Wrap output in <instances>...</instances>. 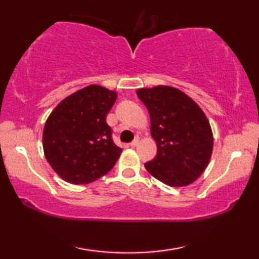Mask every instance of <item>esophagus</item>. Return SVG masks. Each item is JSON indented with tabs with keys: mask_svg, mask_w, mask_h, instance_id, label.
I'll list each match as a JSON object with an SVG mask.
<instances>
[{
	"mask_svg": "<svg viewBox=\"0 0 259 259\" xmlns=\"http://www.w3.org/2000/svg\"><path fill=\"white\" fill-rule=\"evenodd\" d=\"M138 143H139V139L136 138L135 140H133V142L130 143V146H131V147H136V146L138 145Z\"/></svg>",
	"mask_w": 259,
	"mask_h": 259,
	"instance_id": "obj_1",
	"label": "esophagus"
}]
</instances>
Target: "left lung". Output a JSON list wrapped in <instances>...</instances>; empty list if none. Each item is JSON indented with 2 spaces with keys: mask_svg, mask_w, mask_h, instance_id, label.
I'll return each mask as SVG.
<instances>
[{
  "mask_svg": "<svg viewBox=\"0 0 259 259\" xmlns=\"http://www.w3.org/2000/svg\"><path fill=\"white\" fill-rule=\"evenodd\" d=\"M151 117L156 156L145 163L153 177L172 187L195 182L210 161L213 139L202 109L183 91L157 85L137 91Z\"/></svg>",
  "mask_w": 259,
  "mask_h": 259,
  "instance_id": "8db88e82",
  "label": "left lung"
}]
</instances>
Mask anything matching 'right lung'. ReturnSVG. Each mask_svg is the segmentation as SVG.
Masks as SVG:
<instances>
[{
	"instance_id": "add662e5",
	"label": "right lung",
	"mask_w": 259,
	"mask_h": 259,
	"mask_svg": "<svg viewBox=\"0 0 259 259\" xmlns=\"http://www.w3.org/2000/svg\"><path fill=\"white\" fill-rule=\"evenodd\" d=\"M116 98L115 91L91 84L65 98L48 117L43 150L64 181L93 183L116 163L122 148L114 144L106 122Z\"/></svg>"
}]
</instances>
